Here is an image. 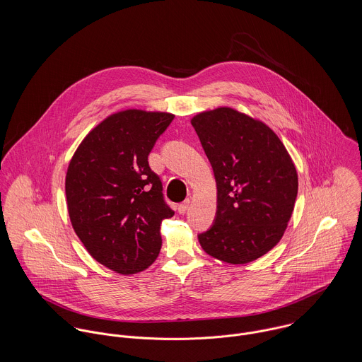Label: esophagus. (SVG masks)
Here are the masks:
<instances>
[{
    "label": "esophagus",
    "instance_id": "1",
    "mask_svg": "<svg viewBox=\"0 0 362 362\" xmlns=\"http://www.w3.org/2000/svg\"><path fill=\"white\" fill-rule=\"evenodd\" d=\"M189 205H191V199H185L182 204L178 205V211H180L181 214H184V213L188 210Z\"/></svg>",
    "mask_w": 362,
    "mask_h": 362
}]
</instances>
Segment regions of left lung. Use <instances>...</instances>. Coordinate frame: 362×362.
<instances>
[{"mask_svg": "<svg viewBox=\"0 0 362 362\" xmlns=\"http://www.w3.org/2000/svg\"><path fill=\"white\" fill-rule=\"evenodd\" d=\"M211 164L217 210L198 235L213 258L250 263L283 237L298 192L296 165L279 136L263 122L230 107L191 119Z\"/></svg>", "mask_w": 362, "mask_h": 362, "instance_id": "obj_1", "label": "left lung"}]
</instances>
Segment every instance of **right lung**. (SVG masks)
Masks as SVG:
<instances>
[{
    "mask_svg": "<svg viewBox=\"0 0 362 362\" xmlns=\"http://www.w3.org/2000/svg\"><path fill=\"white\" fill-rule=\"evenodd\" d=\"M174 119L168 112L125 110L93 128L72 156L66 206L88 252L105 267L134 274L161 248L160 224L174 216L148 156Z\"/></svg>",
    "mask_w": 362,
    "mask_h": 362,
    "instance_id": "add662e5",
    "label": "right lung"
}]
</instances>
